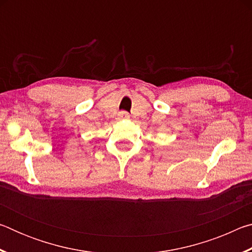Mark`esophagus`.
<instances>
[{"label":"esophagus","mask_w":252,"mask_h":252,"mask_svg":"<svg viewBox=\"0 0 252 252\" xmlns=\"http://www.w3.org/2000/svg\"><path fill=\"white\" fill-rule=\"evenodd\" d=\"M119 116H120V118H122V119H130V114L127 112H121Z\"/></svg>","instance_id":"1"}]
</instances>
